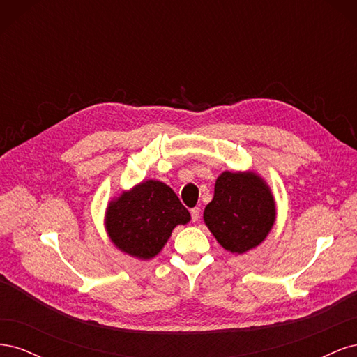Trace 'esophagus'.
Here are the masks:
<instances>
[{
  "mask_svg": "<svg viewBox=\"0 0 357 357\" xmlns=\"http://www.w3.org/2000/svg\"><path fill=\"white\" fill-rule=\"evenodd\" d=\"M199 214H201V208H198V207H195V208H192V210H190V215H192V222H198V219H199Z\"/></svg>",
  "mask_w": 357,
  "mask_h": 357,
  "instance_id": "1",
  "label": "esophagus"
}]
</instances>
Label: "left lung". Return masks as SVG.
Segmentation results:
<instances>
[{
  "label": "left lung",
  "instance_id": "left-lung-1",
  "mask_svg": "<svg viewBox=\"0 0 357 357\" xmlns=\"http://www.w3.org/2000/svg\"><path fill=\"white\" fill-rule=\"evenodd\" d=\"M204 222L218 243L241 255L261 244L275 222V201L265 180L253 171H225L215 180Z\"/></svg>",
  "mask_w": 357,
  "mask_h": 357
}]
</instances>
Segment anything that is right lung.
I'll return each instance as SVG.
<instances>
[{
  "label": "right lung",
  "mask_w": 357,
  "mask_h": 357,
  "mask_svg": "<svg viewBox=\"0 0 357 357\" xmlns=\"http://www.w3.org/2000/svg\"><path fill=\"white\" fill-rule=\"evenodd\" d=\"M190 213L169 186L147 180L112 199L105 211V229L119 250L149 261L155 257L177 225Z\"/></svg>",
  "instance_id": "obj_1"
}]
</instances>
